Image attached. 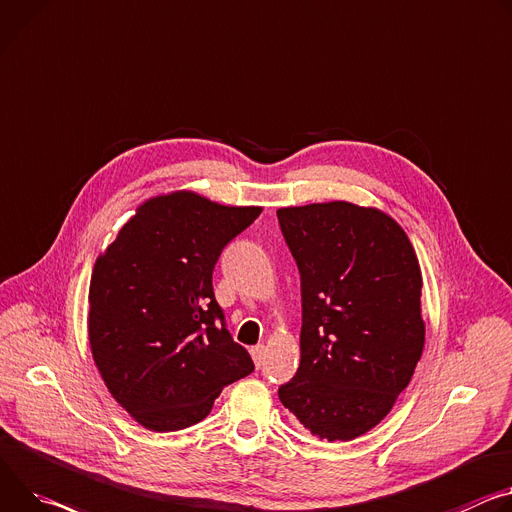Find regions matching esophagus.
<instances>
[{
    "mask_svg": "<svg viewBox=\"0 0 512 512\" xmlns=\"http://www.w3.org/2000/svg\"><path fill=\"white\" fill-rule=\"evenodd\" d=\"M251 357H253L255 365L261 367V363H263V359H265V347H263V345H255V347L251 349Z\"/></svg>",
    "mask_w": 512,
    "mask_h": 512,
    "instance_id": "obj_1",
    "label": "esophagus"
}]
</instances>
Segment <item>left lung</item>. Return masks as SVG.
Masks as SVG:
<instances>
[{"mask_svg":"<svg viewBox=\"0 0 512 512\" xmlns=\"http://www.w3.org/2000/svg\"><path fill=\"white\" fill-rule=\"evenodd\" d=\"M302 290L300 365L282 404L316 437L374 429L425 347L423 277L402 226L349 202L280 208Z\"/></svg>","mask_w":512,"mask_h":512,"instance_id":"8db88e82","label":"left lung"}]
</instances>
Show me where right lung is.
Here are the masks:
<instances>
[{
  "label": "right lung",
  "instance_id": "1",
  "mask_svg": "<svg viewBox=\"0 0 512 512\" xmlns=\"http://www.w3.org/2000/svg\"><path fill=\"white\" fill-rule=\"evenodd\" d=\"M261 214L194 192L138 206L98 257L89 284V345L100 374L136 423L167 433L200 423L224 386L249 376L214 298L222 249Z\"/></svg>",
  "mask_w": 512,
  "mask_h": 512
}]
</instances>
